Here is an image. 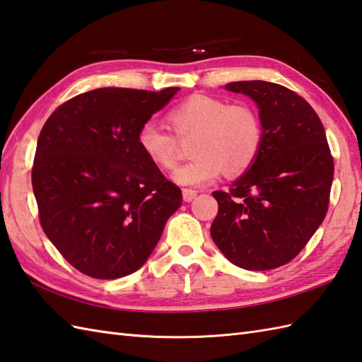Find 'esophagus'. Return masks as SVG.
<instances>
[{
    "instance_id": "1",
    "label": "esophagus",
    "mask_w": 362,
    "mask_h": 362,
    "mask_svg": "<svg viewBox=\"0 0 362 362\" xmlns=\"http://www.w3.org/2000/svg\"><path fill=\"white\" fill-rule=\"evenodd\" d=\"M195 197H197V190H194V189H182V198H184V202L190 203L192 199H194Z\"/></svg>"
}]
</instances>
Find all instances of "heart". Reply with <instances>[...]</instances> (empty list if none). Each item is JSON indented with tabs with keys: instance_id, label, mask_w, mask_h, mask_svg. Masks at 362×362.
Returning a JSON list of instances; mask_svg holds the SVG:
<instances>
[{
	"instance_id": "obj_1",
	"label": "heart",
	"mask_w": 362,
	"mask_h": 362,
	"mask_svg": "<svg viewBox=\"0 0 362 362\" xmlns=\"http://www.w3.org/2000/svg\"><path fill=\"white\" fill-rule=\"evenodd\" d=\"M167 120L176 136L147 122L138 132V146L151 164L172 170L182 153L180 141L194 139L190 147L194 159L173 173V180L181 186H207L223 170L230 176L242 175L262 150V120L246 103L195 94L173 108Z\"/></svg>"
}]
</instances>
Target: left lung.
Instances as JSON below:
<instances>
[{"instance_id":"8db88e82","label":"left lung","mask_w":362,"mask_h":362,"mask_svg":"<svg viewBox=\"0 0 362 362\" xmlns=\"http://www.w3.org/2000/svg\"><path fill=\"white\" fill-rule=\"evenodd\" d=\"M224 88L257 103L263 144L255 163L228 192L212 194L218 214L211 235L237 267L274 269L291 262L324 221L333 156L322 122L299 94L263 80Z\"/></svg>"}]
</instances>
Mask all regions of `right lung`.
<instances>
[{
	"label": "right lung",
	"instance_id": "obj_1",
	"mask_svg": "<svg viewBox=\"0 0 362 362\" xmlns=\"http://www.w3.org/2000/svg\"><path fill=\"white\" fill-rule=\"evenodd\" d=\"M180 88H98L63 103L38 136L32 189L46 237L77 271L119 279L147 262L181 189L142 155L139 128Z\"/></svg>",
	"mask_w": 362,
	"mask_h": 362
}]
</instances>
